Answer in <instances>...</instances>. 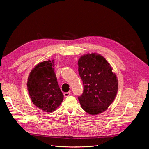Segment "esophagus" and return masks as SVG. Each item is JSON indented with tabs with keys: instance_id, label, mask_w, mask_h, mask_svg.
<instances>
[{
	"instance_id": "obj_1",
	"label": "esophagus",
	"mask_w": 149,
	"mask_h": 149,
	"mask_svg": "<svg viewBox=\"0 0 149 149\" xmlns=\"http://www.w3.org/2000/svg\"><path fill=\"white\" fill-rule=\"evenodd\" d=\"M70 92L69 91V92H65V93H64V97H68V96H69L70 95Z\"/></svg>"
}]
</instances>
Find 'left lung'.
<instances>
[{"instance_id":"obj_1","label":"left lung","mask_w":149,"mask_h":149,"mask_svg":"<svg viewBox=\"0 0 149 149\" xmlns=\"http://www.w3.org/2000/svg\"><path fill=\"white\" fill-rule=\"evenodd\" d=\"M84 92L78 97L82 108L91 115L105 112L113 102L118 90V80L113 68L101 55H82L78 61Z\"/></svg>"}]
</instances>
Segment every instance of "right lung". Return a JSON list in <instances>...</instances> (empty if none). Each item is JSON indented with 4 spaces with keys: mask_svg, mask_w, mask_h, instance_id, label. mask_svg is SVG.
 <instances>
[{
    "mask_svg": "<svg viewBox=\"0 0 149 149\" xmlns=\"http://www.w3.org/2000/svg\"><path fill=\"white\" fill-rule=\"evenodd\" d=\"M54 66V60L39 63L31 71L28 79L27 87L31 101L46 112L55 111L64 98Z\"/></svg>",
    "mask_w": 149,
    "mask_h": 149,
    "instance_id": "right-lung-1",
    "label": "right lung"
}]
</instances>
